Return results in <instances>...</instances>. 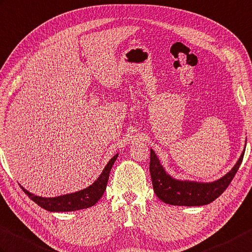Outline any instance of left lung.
<instances>
[{
	"label": "left lung",
	"mask_w": 252,
	"mask_h": 252,
	"mask_svg": "<svg viewBox=\"0 0 252 252\" xmlns=\"http://www.w3.org/2000/svg\"><path fill=\"white\" fill-rule=\"evenodd\" d=\"M245 149L230 172L221 178L201 183L195 180H183L172 177L166 173L156 153L150 149L149 171L153 180V187L156 195L169 205L177 206H202L212 203L220 196L230 185L232 179L238 171L243 161Z\"/></svg>",
	"instance_id": "left-lung-1"
}]
</instances>
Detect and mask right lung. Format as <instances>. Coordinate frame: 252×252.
Segmentation results:
<instances>
[{"label":"right lung","instance_id":"add662e5","mask_svg":"<svg viewBox=\"0 0 252 252\" xmlns=\"http://www.w3.org/2000/svg\"><path fill=\"white\" fill-rule=\"evenodd\" d=\"M118 155L119 154H116L112 159L107 162L106 166L104 167L101 175L96 178L94 183L83 190L67 193V194H63L55 197H43L29 192L27 189L23 188L22 186L20 187L23 192H25L32 201L36 203L38 206L48 210V212H75V210L89 208L93 205H95L97 201H99V198L102 197L105 190H106L109 172L110 169H112L116 159L118 158Z\"/></svg>","mask_w":252,"mask_h":252}]
</instances>
